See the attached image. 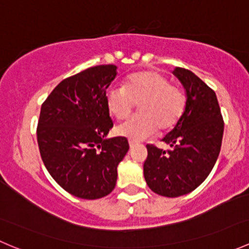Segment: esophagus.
I'll use <instances>...</instances> for the list:
<instances>
[{
	"label": "esophagus",
	"mask_w": 249,
	"mask_h": 249,
	"mask_svg": "<svg viewBox=\"0 0 249 249\" xmlns=\"http://www.w3.org/2000/svg\"><path fill=\"white\" fill-rule=\"evenodd\" d=\"M137 143H139V142H137V141H134V140H129V145H130V147H134V145H136L137 144Z\"/></svg>",
	"instance_id": "esophagus-1"
}]
</instances>
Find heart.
I'll use <instances>...</instances> for the list:
<instances>
[{"instance_id": "1", "label": "heart", "mask_w": 249, "mask_h": 249, "mask_svg": "<svg viewBox=\"0 0 249 249\" xmlns=\"http://www.w3.org/2000/svg\"><path fill=\"white\" fill-rule=\"evenodd\" d=\"M110 115L118 120L129 117L139 104L140 113L119 125L117 134L141 140L158 130H170L184 114L187 96L169 78L153 70L130 74L123 88L112 87L105 94Z\"/></svg>"}]
</instances>
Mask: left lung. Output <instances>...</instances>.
I'll list each match as a JSON object with an SVG mask.
<instances>
[{
    "label": "left lung",
    "mask_w": 249,
    "mask_h": 249,
    "mask_svg": "<svg viewBox=\"0 0 249 249\" xmlns=\"http://www.w3.org/2000/svg\"><path fill=\"white\" fill-rule=\"evenodd\" d=\"M173 74L187 91V107L162 139L171 149L147 144L143 165L148 187L167 197L188 194L207 178L219 155L224 131L215 92L189 70L176 67Z\"/></svg>",
    "instance_id": "obj_1"
}]
</instances>
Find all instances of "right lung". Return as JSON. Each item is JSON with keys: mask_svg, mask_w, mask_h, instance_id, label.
I'll return each instance as SVG.
<instances>
[{"mask_svg": "<svg viewBox=\"0 0 249 249\" xmlns=\"http://www.w3.org/2000/svg\"><path fill=\"white\" fill-rule=\"evenodd\" d=\"M117 66L100 65L66 78L41 107L37 142L55 182L80 199L108 195L129 150L125 137L106 139L113 122L105 102Z\"/></svg>", "mask_w": 249, "mask_h": 249, "instance_id": "right-lung-1", "label": "right lung"}]
</instances>
